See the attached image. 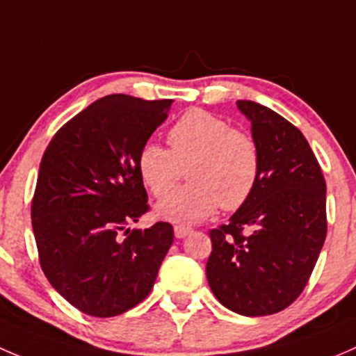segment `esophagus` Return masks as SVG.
Returning a JSON list of instances; mask_svg holds the SVG:
<instances>
[{
	"instance_id": "34e87169",
	"label": "esophagus",
	"mask_w": 356,
	"mask_h": 356,
	"mask_svg": "<svg viewBox=\"0 0 356 356\" xmlns=\"http://www.w3.org/2000/svg\"><path fill=\"white\" fill-rule=\"evenodd\" d=\"M190 233H192V228H186V226H175V236L179 238V240L188 236Z\"/></svg>"
}]
</instances>
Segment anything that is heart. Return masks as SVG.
Returning a JSON list of instances; mask_svg holds the SVG:
<instances>
[{
  "label": "heart",
  "instance_id": "heart-1",
  "mask_svg": "<svg viewBox=\"0 0 356 356\" xmlns=\"http://www.w3.org/2000/svg\"><path fill=\"white\" fill-rule=\"evenodd\" d=\"M168 142L170 149L147 142L137 159L140 178L159 199L187 170L191 183L157 205L159 218L193 225L219 205L234 211L250 199L260 173V152L250 135L212 113L192 109L173 124Z\"/></svg>",
  "mask_w": 356,
  "mask_h": 356
}]
</instances>
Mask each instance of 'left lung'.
Here are the masks:
<instances>
[{
	"instance_id": "obj_1",
	"label": "left lung",
	"mask_w": 356,
	"mask_h": 356,
	"mask_svg": "<svg viewBox=\"0 0 356 356\" xmlns=\"http://www.w3.org/2000/svg\"><path fill=\"white\" fill-rule=\"evenodd\" d=\"M236 106L252 123L260 173L250 199L211 232L205 274L226 309L260 317L291 305L312 274L327 233L325 181L295 124L254 101Z\"/></svg>"
}]
</instances>
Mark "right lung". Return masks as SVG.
Returning <instances> with one entry per match:
<instances>
[{
    "label": "right lung",
    "mask_w": 356,
    "mask_h": 356,
    "mask_svg": "<svg viewBox=\"0 0 356 356\" xmlns=\"http://www.w3.org/2000/svg\"><path fill=\"white\" fill-rule=\"evenodd\" d=\"M171 102L101 97L63 124L44 152L32 229L47 281L80 312L115 317L138 305L173 243L170 222L124 231L149 209L138 152Z\"/></svg>",
    "instance_id": "obj_1"
}]
</instances>
